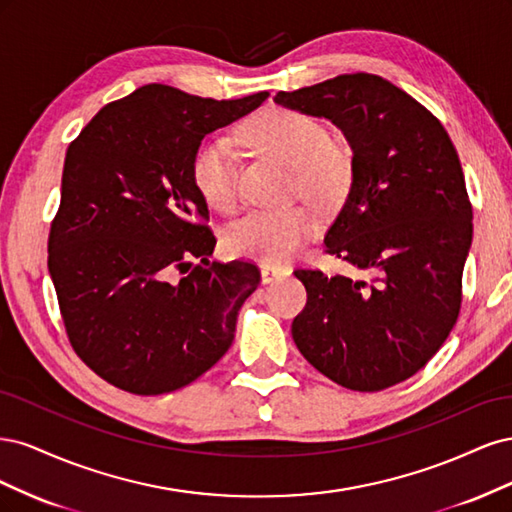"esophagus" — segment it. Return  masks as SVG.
I'll use <instances>...</instances> for the list:
<instances>
[{"instance_id":"1","label":"esophagus","mask_w":512,"mask_h":512,"mask_svg":"<svg viewBox=\"0 0 512 512\" xmlns=\"http://www.w3.org/2000/svg\"><path fill=\"white\" fill-rule=\"evenodd\" d=\"M290 271L286 267H275V265H265L260 269V277H262V284H271L275 280H280V277L288 275Z\"/></svg>"}]
</instances>
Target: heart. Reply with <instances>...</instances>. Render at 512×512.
<instances>
[{"mask_svg": "<svg viewBox=\"0 0 512 512\" xmlns=\"http://www.w3.org/2000/svg\"><path fill=\"white\" fill-rule=\"evenodd\" d=\"M239 136L256 151L290 166L294 190L316 209L331 211L344 203L354 177L352 153L329 141L318 119L271 106L247 119ZM190 175L209 207L224 213L235 207V153L226 138L209 136L194 149ZM316 228V215L305 207L258 209L226 228L224 247L230 256L277 265L297 254Z\"/></svg>", "mask_w": 512, "mask_h": 512, "instance_id": "obj_1", "label": "heart"}]
</instances>
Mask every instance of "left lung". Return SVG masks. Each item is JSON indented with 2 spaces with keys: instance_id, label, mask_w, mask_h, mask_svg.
Returning a JSON list of instances; mask_svg holds the SVG:
<instances>
[{
  "instance_id": "8db88e82",
  "label": "left lung",
  "mask_w": 512,
  "mask_h": 512,
  "mask_svg": "<svg viewBox=\"0 0 512 512\" xmlns=\"http://www.w3.org/2000/svg\"><path fill=\"white\" fill-rule=\"evenodd\" d=\"M275 102L344 132L354 177L324 245L371 275L294 271L307 303L292 339L346 389H389L427 365L459 316L472 205L455 145L423 104L376 74H339Z\"/></svg>"
}]
</instances>
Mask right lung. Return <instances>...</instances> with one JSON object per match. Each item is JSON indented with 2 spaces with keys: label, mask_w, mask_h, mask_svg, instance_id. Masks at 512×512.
<instances>
[{
  "label": "right lung",
  "mask_w": 512,
  "mask_h": 512,
  "mask_svg": "<svg viewBox=\"0 0 512 512\" xmlns=\"http://www.w3.org/2000/svg\"><path fill=\"white\" fill-rule=\"evenodd\" d=\"M267 98L213 100L151 83L100 108L70 143L49 273L74 352L117 389L177 391L235 339L260 271L209 262L215 237L190 164L209 132Z\"/></svg>",
  "instance_id": "1"
}]
</instances>
